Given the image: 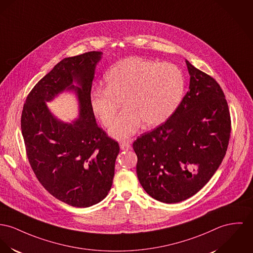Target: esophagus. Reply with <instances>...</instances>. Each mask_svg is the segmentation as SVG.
Listing matches in <instances>:
<instances>
[{
  "label": "esophagus",
  "instance_id": "34e87169",
  "mask_svg": "<svg viewBox=\"0 0 253 253\" xmlns=\"http://www.w3.org/2000/svg\"><path fill=\"white\" fill-rule=\"evenodd\" d=\"M131 147H132L131 143L128 141H123L120 143V148L122 150H129V149H131Z\"/></svg>",
  "mask_w": 253,
  "mask_h": 253
}]
</instances>
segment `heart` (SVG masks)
I'll list each match as a JSON object with an SVG mask.
<instances>
[{
    "instance_id": "1",
    "label": "heart",
    "mask_w": 253,
    "mask_h": 253,
    "mask_svg": "<svg viewBox=\"0 0 253 253\" xmlns=\"http://www.w3.org/2000/svg\"><path fill=\"white\" fill-rule=\"evenodd\" d=\"M105 84L106 89L90 92L89 104L101 124L110 127L122 103L124 111L110 130L118 139L134 135L141 122L144 127H154L167 121L185 88L183 73L176 65L140 58L118 61L106 73Z\"/></svg>"
}]
</instances>
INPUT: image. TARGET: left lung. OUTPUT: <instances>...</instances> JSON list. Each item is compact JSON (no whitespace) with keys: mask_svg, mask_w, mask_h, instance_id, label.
<instances>
[{"mask_svg":"<svg viewBox=\"0 0 253 253\" xmlns=\"http://www.w3.org/2000/svg\"><path fill=\"white\" fill-rule=\"evenodd\" d=\"M186 62L190 90L171 117L133 143L140 185L165 203L186 200L208 183L225 156L231 133L220 85Z\"/></svg>","mask_w":253,"mask_h":253,"instance_id":"left-lung-1","label":"left lung"}]
</instances>
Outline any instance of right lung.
Wrapping results in <instances>:
<instances>
[{"mask_svg": "<svg viewBox=\"0 0 253 253\" xmlns=\"http://www.w3.org/2000/svg\"><path fill=\"white\" fill-rule=\"evenodd\" d=\"M101 54L92 51L59 61L30 91L21 116L26 153L37 178L73 207H89L107 196L119 153L118 142L96 124L89 104ZM74 79L81 88L72 84ZM65 88L74 89L80 101V118L70 125L57 121L44 104Z\"/></svg>", "mask_w": 253, "mask_h": 253, "instance_id": "add662e5", "label": "right lung"}]
</instances>
